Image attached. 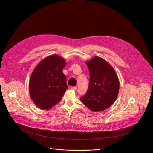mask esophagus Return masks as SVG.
<instances>
[{
    "instance_id": "1",
    "label": "esophagus",
    "mask_w": 153,
    "mask_h": 153,
    "mask_svg": "<svg viewBox=\"0 0 153 153\" xmlns=\"http://www.w3.org/2000/svg\"><path fill=\"white\" fill-rule=\"evenodd\" d=\"M71 89L76 91L77 90V87L76 86H73V87H71Z\"/></svg>"
}]
</instances>
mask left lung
I'll return each instance as SVG.
<instances>
[{"label": "left lung", "mask_w": 153, "mask_h": 153, "mask_svg": "<svg viewBox=\"0 0 153 153\" xmlns=\"http://www.w3.org/2000/svg\"><path fill=\"white\" fill-rule=\"evenodd\" d=\"M89 69L88 88L81 102L90 110L97 112L111 106L117 99L119 82L113 68L104 59L94 57L86 62Z\"/></svg>", "instance_id": "obj_1"}]
</instances>
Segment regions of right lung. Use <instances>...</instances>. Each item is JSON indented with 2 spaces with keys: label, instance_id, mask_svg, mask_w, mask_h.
<instances>
[{
  "label": "right lung",
  "instance_id": "1",
  "mask_svg": "<svg viewBox=\"0 0 153 153\" xmlns=\"http://www.w3.org/2000/svg\"><path fill=\"white\" fill-rule=\"evenodd\" d=\"M66 63L57 55L42 60L33 71L29 91L34 103L42 110H49L62 99L68 89L67 77L62 72Z\"/></svg>",
  "mask_w": 153,
  "mask_h": 153
}]
</instances>
